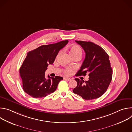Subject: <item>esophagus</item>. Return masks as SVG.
Wrapping results in <instances>:
<instances>
[{
	"label": "esophagus",
	"mask_w": 132,
	"mask_h": 132,
	"mask_svg": "<svg viewBox=\"0 0 132 132\" xmlns=\"http://www.w3.org/2000/svg\"><path fill=\"white\" fill-rule=\"evenodd\" d=\"M64 80H67L68 81H69V80H71V79L70 78H68V77H64Z\"/></svg>",
	"instance_id": "esophagus-1"
}]
</instances>
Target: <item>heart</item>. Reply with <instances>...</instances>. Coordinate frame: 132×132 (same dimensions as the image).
<instances>
[{
	"mask_svg": "<svg viewBox=\"0 0 132 132\" xmlns=\"http://www.w3.org/2000/svg\"><path fill=\"white\" fill-rule=\"evenodd\" d=\"M68 49L69 50L70 55H71V56L72 58L76 57H78L79 58L81 57L82 54V51L79 46L77 45H72L69 46ZM61 53V51L59 52V54H60ZM64 72H65V73L66 75H69L70 73V70H69L68 69H66Z\"/></svg>",
	"mask_w": 132,
	"mask_h": 132,
	"instance_id": "1",
	"label": "heart"
}]
</instances>
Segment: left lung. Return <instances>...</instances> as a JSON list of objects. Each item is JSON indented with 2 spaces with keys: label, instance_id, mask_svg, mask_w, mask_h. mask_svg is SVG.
<instances>
[{
  "label": "left lung",
  "instance_id": "8db88e82",
  "mask_svg": "<svg viewBox=\"0 0 132 132\" xmlns=\"http://www.w3.org/2000/svg\"><path fill=\"white\" fill-rule=\"evenodd\" d=\"M85 52V59L76 73V76H86L89 73V80L84 81L75 78L77 87L74 93L85 100L97 99L107 90L112 78V69L109 56L100 46L91 42L75 41Z\"/></svg>",
  "mask_w": 132,
  "mask_h": 132
}]
</instances>
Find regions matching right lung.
I'll return each instance as SVG.
<instances>
[{
	"instance_id": "add662e5",
	"label": "right lung",
	"mask_w": 132,
	"mask_h": 132,
	"mask_svg": "<svg viewBox=\"0 0 132 132\" xmlns=\"http://www.w3.org/2000/svg\"><path fill=\"white\" fill-rule=\"evenodd\" d=\"M68 42L62 41L55 44L42 45L28 52L19 72L22 80L23 89L34 98H42L54 92L63 77H45L47 66L52 64L60 50Z\"/></svg>"
}]
</instances>
